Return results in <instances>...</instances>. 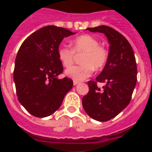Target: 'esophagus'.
<instances>
[{
	"label": "esophagus",
	"mask_w": 152,
	"mask_h": 152,
	"mask_svg": "<svg viewBox=\"0 0 152 152\" xmlns=\"http://www.w3.org/2000/svg\"><path fill=\"white\" fill-rule=\"evenodd\" d=\"M79 81H77V80H74L73 81V84H74V85H77V84H79Z\"/></svg>",
	"instance_id": "34e87169"
}]
</instances>
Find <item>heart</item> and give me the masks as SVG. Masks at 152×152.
Wrapping results in <instances>:
<instances>
[{
  "mask_svg": "<svg viewBox=\"0 0 152 152\" xmlns=\"http://www.w3.org/2000/svg\"><path fill=\"white\" fill-rule=\"evenodd\" d=\"M99 45V41L94 36L83 35L72 40V49L66 46H60L58 49V57L65 68L72 65L75 53H84L80 59L82 64L68 68L65 71V75L80 81L90 77L94 68L96 70L103 68L108 59V52Z\"/></svg>",
  "mask_w": 152,
  "mask_h": 152,
  "instance_id": "b5f03b06",
  "label": "heart"
}]
</instances>
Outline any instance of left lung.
Wrapping results in <instances>:
<instances>
[{"mask_svg": "<svg viewBox=\"0 0 152 152\" xmlns=\"http://www.w3.org/2000/svg\"><path fill=\"white\" fill-rule=\"evenodd\" d=\"M101 33L110 43L108 59L96 80H90L89 92L83 97L82 105L92 119L106 122L116 116L131 100L137 81V66L134 52L128 40L113 28L99 26L88 28ZM98 82L104 83L102 88Z\"/></svg>", "mask_w": 152, "mask_h": 152, "instance_id": "1", "label": "left lung"}]
</instances>
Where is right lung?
<instances>
[{"mask_svg": "<svg viewBox=\"0 0 152 152\" xmlns=\"http://www.w3.org/2000/svg\"><path fill=\"white\" fill-rule=\"evenodd\" d=\"M75 33L56 26H44L27 37L19 49L13 80L19 102L33 116L54 113L73 87L71 79L58 78L63 72L58 49L64 37Z\"/></svg>", "mask_w": 152, "mask_h": 152, "instance_id": "right-lung-1", "label": "right lung"}]
</instances>
